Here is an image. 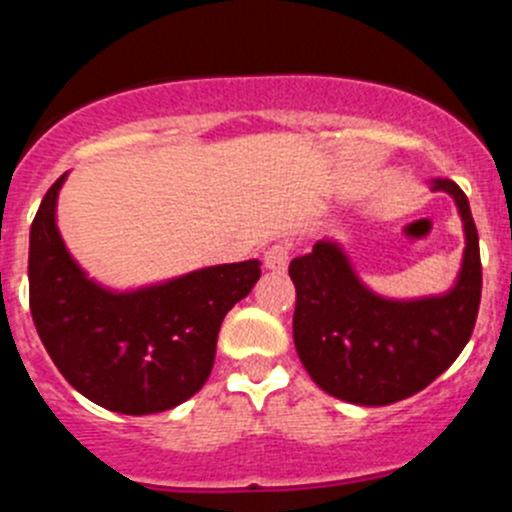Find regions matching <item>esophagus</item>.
Masks as SVG:
<instances>
[{
  "label": "esophagus",
  "mask_w": 512,
  "mask_h": 512,
  "mask_svg": "<svg viewBox=\"0 0 512 512\" xmlns=\"http://www.w3.org/2000/svg\"><path fill=\"white\" fill-rule=\"evenodd\" d=\"M288 258H291V246H288L286 241H278V244L266 249V254H263V266H266L268 271L283 273L288 268Z\"/></svg>",
  "instance_id": "34e87169"
}]
</instances>
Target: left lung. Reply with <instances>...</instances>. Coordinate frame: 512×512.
Listing matches in <instances>:
<instances>
[{
    "mask_svg": "<svg viewBox=\"0 0 512 512\" xmlns=\"http://www.w3.org/2000/svg\"><path fill=\"white\" fill-rule=\"evenodd\" d=\"M455 201L465 249L453 286L418 298H388L363 283L336 239L293 258V343L308 376L328 396L391 406L433 383L460 356L480 306V249L470 204L450 179H430Z\"/></svg>",
    "mask_w": 512,
    "mask_h": 512,
    "instance_id": "left-lung-1",
    "label": "left lung"
}]
</instances>
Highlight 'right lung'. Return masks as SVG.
<instances>
[{"label": "right lung", "instance_id": "1", "mask_svg": "<svg viewBox=\"0 0 512 512\" xmlns=\"http://www.w3.org/2000/svg\"><path fill=\"white\" fill-rule=\"evenodd\" d=\"M67 176L47 191L29 231V306L39 338L62 376L96 406L124 416L171 411L206 383L221 321L249 296L261 261L204 266L124 291L104 286L59 231Z\"/></svg>", "mask_w": 512, "mask_h": 512}]
</instances>
